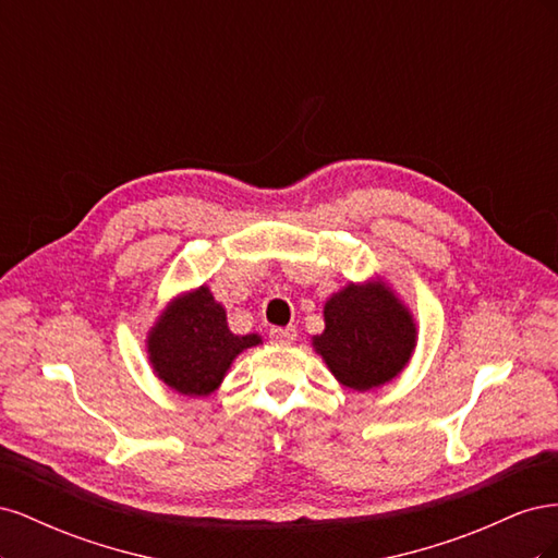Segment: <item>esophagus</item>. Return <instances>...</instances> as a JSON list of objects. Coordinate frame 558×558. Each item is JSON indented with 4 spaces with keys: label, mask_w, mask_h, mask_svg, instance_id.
Masks as SVG:
<instances>
[{
    "label": "esophagus",
    "mask_w": 558,
    "mask_h": 558,
    "mask_svg": "<svg viewBox=\"0 0 558 558\" xmlns=\"http://www.w3.org/2000/svg\"><path fill=\"white\" fill-rule=\"evenodd\" d=\"M295 335H298L295 326H286V328L275 326V328H269V337H272V340L279 342V344H293L295 342Z\"/></svg>",
    "instance_id": "1"
}]
</instances>
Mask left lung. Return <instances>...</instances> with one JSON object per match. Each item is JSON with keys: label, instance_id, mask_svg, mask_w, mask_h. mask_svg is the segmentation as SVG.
I'll return each instance as SVG.
<instances>
[{"label": "left lung", "instance_id": "obj_1", "mask_svg": "<svg viewBox=\"0 0 558 558\" xmlns=\"http://www.w3.org/2000/svg\"><path fill=\"white\" fill-rule=\"evenodd\" d=\"M326 330L312 344L335 379L353 391L391 381L410 363L416 324L410 310L381 281L349 283L328 298Z\"/></svg>", "mask_w": 558, "mask_h": 558}]
</instances>
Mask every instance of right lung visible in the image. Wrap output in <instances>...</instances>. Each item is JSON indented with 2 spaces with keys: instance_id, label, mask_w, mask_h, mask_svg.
I'll return each mask as SVG.
<instances>
[{
  "instance_id": "obj_1",
  "label": "right lung",
  "mask_w": 558,
  "mask_h": 558,
  "mask_svg": "<svg viewBox=\"0 0 558 558\" xmlns=\"http://www.w3.org/2000/svg\"><path fill=\"white\" fill-rule=\"evenodd\" d=\"M260 335H234L226 310L207 286L172 300L148 330V361L167 386L183 396H209L221 386L232 361L260 344Z\"/></svg>"
}]
</instances>
